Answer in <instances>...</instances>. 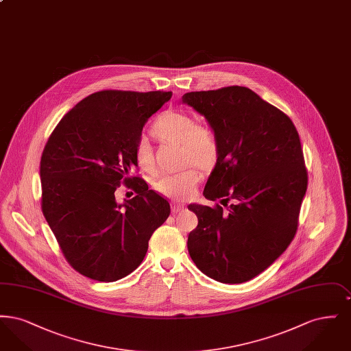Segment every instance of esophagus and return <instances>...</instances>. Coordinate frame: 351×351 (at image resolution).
I'll use <instances>...</instances> for the list:
<instances>
[{"instance_id": "1", "label": "esophagus", "mask_w": 351, "mask_h": 351, "mask_svg": "<svg viewBox=\"0 0 351 351\" xmlns=\"http://www.w3.org/2000/svg\"><path fill=\"white\" fill-rule=\"evenodd\" d=\"M185 206L182 204H172V212L173 213H179V212H184Z\"/></svg>"}]
</instances>
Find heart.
Listing matches in <instances>:
<instances>
[{"label":"heart","instance_id":"heart-1","mask_svg":"<svg viewBox=\"0 0 351 351\" xmlns=\"http://www.w3.org/2000/svg\"><path fill=\"white\" fill-rule=\"evenodd\" d=\"M152 134L166 142L180 143L185 165H196L202 169L213 167L218 158L219 143L216 132L205 125L196 123L195 119L183 112L168 110L156 118L151 128ZM136 165L146 172H155L150 146L146 139H141L134 152ZM200 172L195 166H189L180 172L167 173L156 184V191L172 200L189 197L200 182Z\"/></svg>","mask_w":351,"mask_h":351}]
</instances>
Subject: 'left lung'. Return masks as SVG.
Returning a JSON list of instances; mask_svg holds the SVG:
<instances>
[{
    "label": "left lung",
    "instance_id": "obj_1",
    "mask_svg": "<svg viewBox=\"0 0 351 351\" xmlns=\"http://www.w3.org/2000/svg\"><path fill=\"white\" fill-rule=\"evenodd\" d=\"M217 134L219 151L204 196L191 204L199 218L188 235L195 265L226 284L249 282L292 242L308 186L299 133L285 113L246 86L185 93Z\"/></svg>",
    "mask_w": 351,
    "mask_h": 351
}]
</instances>
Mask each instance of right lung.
Masks as SVG:
<instances>
[{"label":"right lung","instance_id":"obj_1","mask_svg":"<svg viewBox=\"0 0 351 351\" xmlns=\"http://www.w3.org/2000/svg\"><path fill=\"white\" fill-rule=\"evenodd\" d=\"M172 92L100 90L76 104L51 133L40 158L42 212L68 263L97 282L138 267L169 204L139 176L134 152L146 121ZM126 183L137 195L123 204Z\"/></svg>","mask_w":351,"mask_h":351}]
</instances>
